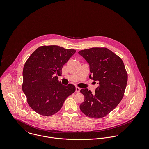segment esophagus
<instances>
[{
    "label": "esophagus",
    "mask_w": 149,
    "mask_h": 149,
    "mask_svg": "<svg viewBox=\"0 0 149 149\" xmlns=\"http://www.w3.org/2000/svg\"><path fill=\"white\" fill-rule=\"evenodd\" d=\"M80 91V88L77 87V86H76V92H79Z\"/></svg>",
    "instance_id": "34e87169"
}]
</instances>
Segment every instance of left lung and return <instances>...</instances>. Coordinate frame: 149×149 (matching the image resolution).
Here are the masks:
<instances>
[{
    "instance_id": "8db88e82",
    "label": "left lung",
    "mask_w": 149,
    "mask_h": 149,
    "mask_svg": "<svg viewBox=\"0 0 149 149\" xmlns=\"http://www.w3.org/2000/svg\"><path fill=\"white\" fill-rule=\"evenodd\" d=\"M79 54L89 64V79L99 84L95 94L86 88L80 90L84 101L80 108L88 117L103 118L118 105L124 96L128 78L125 65L119 56L105 47L84 49Z\"/></svg>"
}]
</instances>
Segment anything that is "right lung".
Instances as JSON below:
<instances>
[{"label": "right lung", "mask_w": 149, "mask_h": 149, "mask_svg": "<svg viewBox=\"0 0 149 149\" xmlns=\"http://www.w3.org/2000/svg\"><path fill=\"white\" fill-rule=\"evenodd\" d=\"M76 53L56 46H42L29 57L23 70L22 90L35 112L51 116L58 112L65 99L75 92L74 85H63L58 80L65 64Z\"/></svg>", "instance_id": "obj_1"}]
</instances>
